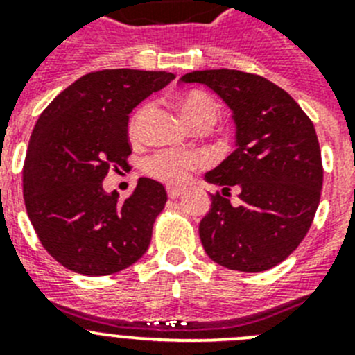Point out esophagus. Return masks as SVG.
I'll return each mask as SVG.
<instances>
[{
    "label": "esophagus",
    "instance_id": "obj_1",
    "mask_svg": "<svg viewBox=\"0 0 355 355\" xmlns=\"http://www.w3.org/2000/svg\"><path fill=\"white\" fill-rule=\"evenodd\" d=\"M183 192H184L183 188H178V187H168L167 188V196L171 197V199H178V197H180Z\"/></svg>",
    "mask_w": 355,
    "mask_h": 355
}]
</instances>
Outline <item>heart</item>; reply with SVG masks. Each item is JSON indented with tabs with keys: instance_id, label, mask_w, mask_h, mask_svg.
I'll list each match as a JSON object with an SVG mask.
<instances>
[{
	"instance_id": "1",
	"label": "heart",
	"mask_w": 355,
	"mask_h": 355,
	"mask_svg": "<svg viewBox=\"0 0 355 355\" xmlns=\"http://www.w3.org/2000/svg\"><path fill=\"white\" fill-rule=\"evenodd\" d=\"M178 106L183 114L184 121L192 126L202 119H216V106L208 96L200 92H187L178 97ZM147 115V106H142L135 112L130 122L131 137H137L140 133L142 122ZM205 165V158L199 153L181 149H162L146 159L144 171L155 180L163 181V183H184L190 178L193 171Z\"/></svg>"
}]
</instances>
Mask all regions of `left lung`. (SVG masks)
Listing matches in <instances>:
<instances>
[{
  "label": "left lung",
  "mask_w": 355,
  "mask_h": 355,
  "mask_svg": "<svg viewBox=\"0 0 355 355\" xmlns=\"http://www.w3.org/2000/svg\"><path fill=\"white\" fill-rule=\"evenodd\" d=\"M180 81L211 89L236 128L233 153L205 174L222 192L199 224L202 247L229 270H268L299 247L318 208L324 171L315 126L286 90L258 74L209 69ZM231 186L238 205L227 199Z\"/></svg>",
  "instance_id": "obj_1"
}]
</instances>
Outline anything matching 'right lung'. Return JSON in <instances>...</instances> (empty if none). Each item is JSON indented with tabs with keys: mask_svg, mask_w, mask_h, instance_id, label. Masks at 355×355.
Listing matches in <instances>:
<instances>
[{
	"mask_svg": "<svg viewBox=\"0 0 355 355\" xmlns=\"http://www.w3.org/2000/svg\"><path fill=\"white\" fill-rule=\"evenodd\" d=\"M174 78L137 69L90 72L40 114L24 162V205L44 249L69 270L110 275L146 254L165 188L140 178L119 202L103 181L110 168L126 167L133 108Z\"/></svg>",
	"mask_w": 355,
	"mask_h": 355,
	"instance_id": "1",
	"label": "right lung"
}]
</instances>
